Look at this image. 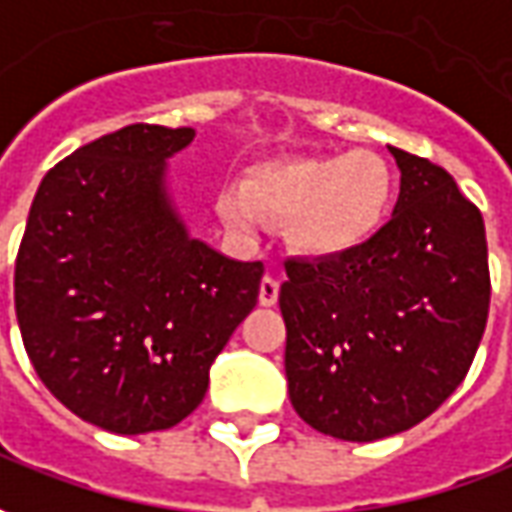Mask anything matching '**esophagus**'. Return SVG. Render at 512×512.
I'll return each instance as SVG.
<instances>
[{
	"label": "esophagus",
	"instance_id": "obj_1",
	"mask_svg": "<svg viewBox=\"0 0 512 512\" xmlns=\"http://www.w3.org/2000/svg\"><path fill=\"white\" fill-rule=\"evenodd\" d=\"M278 301V281L276 278L264 276L262 284H259V303L262 306H273Z\"/></svg>",
	"mask_w": 512,
	"mask_h": 512
}]
</instances>
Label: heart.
Wrapping results in <instances>:
<instances>
[{"mask_svg":"<svg viewBox=\"0 0 512 512\" xmlns=\"http://www.w3.org/2000/svg\"><path fill=\"white\" fill-rule=\"evenodd\" d=\"M390 203L393 172L368 150L267 161L250 169L245 186H225L217 200L222 220L242 234L256 231L262 214L290 217V242L315 259L368 242Z\"/></svg>","mask_w":512,"mask_h":512,"instance_id":"1","label":"heart"}]
</instances>
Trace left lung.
<instances>
[{"mask_svg":"<svg viewBox=\"0 0 512 512\" xmlns=\"http://www.w3.org/2000/svg\"><path fill=\"white\" fill-rule=\"evenodd\" d=\"M401 195L368 242L329 259H287L281 315L290 401L340 440L412 429L457 390L491 306L479 209L449 172L390 147Z\"/></svg>","mask_w":512,"mask_h":512,"instance_id":"left-lung-1","label":"left lung"}]
</instances>
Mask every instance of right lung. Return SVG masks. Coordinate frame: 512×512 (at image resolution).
Returning <instances> with one entry per match:
<instances>
[{"mask_svg":"<svg viewBox=\"0 0 512 512\" xmlns=\"http://www.w3.org/2000/svg\"><path fill=\"white\" fill-rule=\"evenodd\" d=\"M192 128L128 125L49 169L21 236L13 298L38 379L88 424L142 435L203 401L209 368L259 298L264 264L186 234L164 158Z\"/></svg>","mask_w":512,"mask_h":512,"instance_id":"1","label":"right lung"}]
</instances>
